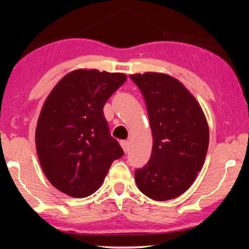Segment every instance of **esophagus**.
Returning <instances> with one entry per match:
<instances>
[{"mask_svg": "<svg viewBox=\"0 0 249 249\" xmlns=\"http://www.w3.org/2000/svg\"><path fill=\"white\" fill-rule=\"evenodd\" d=\"M121 146H122V148H123L124 153H125V154H127V151H128V149H129L128 142H126V141H121Z\"/></svg>", "mask_w": 249, "mask_h": 249, "instance_id": "34e87169", "label": "esophagus"}]
</instances>
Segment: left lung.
I'll return each mask as SVG.
<instances>
[{
  "label": "left lung",
  "mask_w": 249,
  "mask_h": 249,
  "mask_svg": "<svg viewBox=\"0 0 249 249\" xmlns=\"http://www.w3.org/2000/svg\"><path fill=\"white\" fill-rule=\"evenodd\" d=\"M144 96L153 134L147 165L135 171L140 190L150 199L167 201L191 187L209 147V125L191 92L169 74H130Z\"/></svg>",
  "instance_id": "8db88e82"
}]
</instances>
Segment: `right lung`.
<instances>
[{
	"instance_id": "obj_1",
	"label": "right lung",
	"mask_w": 249,
	"mask_h": 249,
	"mask_svg": "<svg viewBox=\"0 0 249 249\" xmlns=\"http://www.w3.org/2000/svg\"><path fill=\"white\" fill-rule=\"evenodd\" d=\"M126 79L120 72L77 69L44 102L35 133L37 155L46 178L65 195L94 193L112 162L124 155L109 134L103 107Z\"/></svg>"
}]
</instances>
